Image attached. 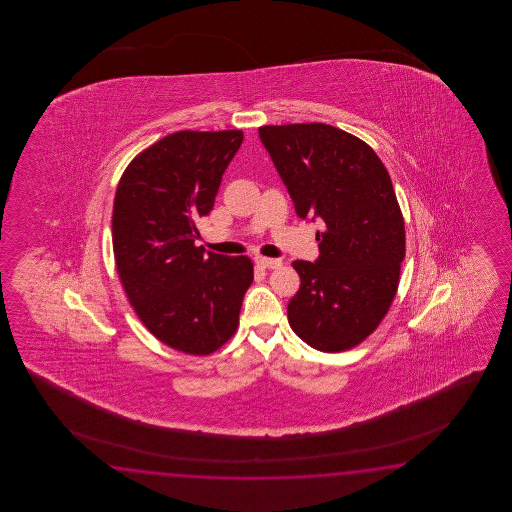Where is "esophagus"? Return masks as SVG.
Masks as SVG:
<instances>
[{
    "mask_svg": "<svg viewBox=\"0 0 512 512\" xmlns=\"http://www.w3.org/2000/svg\"><path fill=\"white\" fill-rule=\"evenodd\" d=\"M256 265L263 267V269H278L282 265V261L274 260V258H265V256H258L256 258Z\"/></svg>",
    "mask_w": 512,
    "mask_h": 512,
    "instance_id": "1",
    "label": "esophagus"
}]
</instances>
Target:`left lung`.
Returning a JSON list of instances; mask_svg holds the SVG:
<instances>
[{
	"mask_svg": "<svg viewBox=\"0 0 512 512\" xmlns=\"http://www.w3.org/2000/svg\"><path fill=\"white\" fill-rule=\"evenodd\" d=\"M258 131L298 218L324 223L318 260L293 263L302 283L287 305L289 324L318 351L355 348L379 327L399 287L406 236L390 174L366 142L329 124Z\"/></svg>",
	"mask_w": 512,
	"mask_h": 512,
	"instance_id": "obj_1",
	"label": "left lung"
}]
</instances>
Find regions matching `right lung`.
<instances>
[{"label":"right lung","mask_w":512,"mask_h":512,"mask_svg":"<svg viewBox=\"0 0 512 512\" xmlns=\"http://www.w3.org/2000/svg\"><path fill=\"white\" fill-rule=\"evenodd\" d=\"M241 142V130L170 133L128 164L115 194L120 283L153 337L188 355L229 342L254 280L251 258L194 245L197 219L210 214Z\"/></svg>","instance_id":"right-lung-1"}]
</instances>
